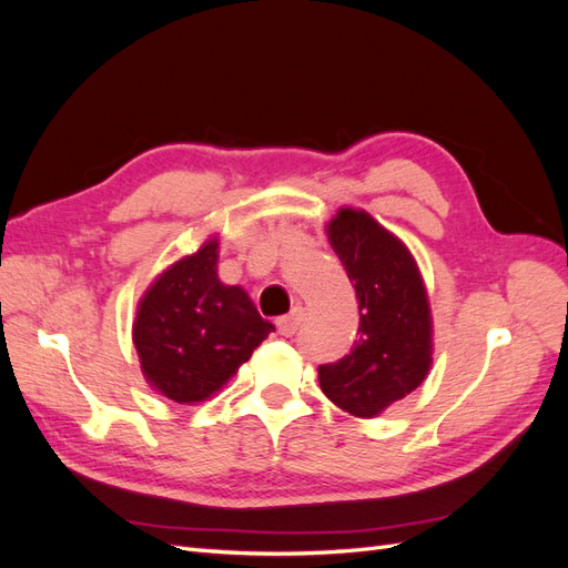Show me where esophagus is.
Returning a JSON list of instances; mask_svg holds the SVG:
<instances>
[{
	"label": "esophagus",
	"instance_id": "obj_1",
	"mask_svg": "<svg viewBox=\"0 0 568 568\" xmlns=\"http://www.w3.org/2000/svg\"><path fill=\"white\" fill-rule=\"evenodd\" d=\"M303 317H305V311H303L301 305H296L294 311H291L288 315H284V317H280V320H277V329H280V334H282V336H294V334L298 332V326H301Z\"/></svg>",
	"mask_w": 568,
	"mask_h": 568
}]
</instances>
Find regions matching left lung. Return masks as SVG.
I'll use <instances>...</instances> for the list:
<instances>
[{
    "instance_id": "8db88e82",
    "label": "left lung",
    "mask_w": 568,
    "mask_h": 568,
    "mask_svg": "<svg viewBox=\"0 0 568 568\" xmlns=\"http://www.w3.org/2000/svg\"><path fill=\"white\" fill-rule=\"evenodd\" d=\"M326 232L355 284L359 326L346 357L320 365V386L341 409L374 417L415 390L432 365L426 291L407 248L365 211H338Z\"/></svg>"
}]
</instances>
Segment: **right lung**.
<instances>
[{
  "mask_svg": "<svg viewBox=\"0 0 568 568\" xmlns=\"http://www.w3.org/2000/svg\"><path fill=\"white\" fill-rule=\"evenodd\" d=\"M274 332L244 288L217 280V242L182 257L151 284L134 320V348L151 386L201 403Z\"/></svg>",
  "mask_w": 568,
  "mask_h": 568,
  "instance_id": "add662e5",
  "label": "right lung"
}]
</instances>
